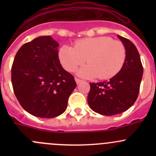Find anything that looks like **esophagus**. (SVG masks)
<instances>
[{"instance_id": "1", "label": "esophagus", "mask_w": 156, "mask_h": 156, "mask_svg": "<svg viewBox=\"0 0 156 156\" xmlns=\"http://www.w3.org/2000/svg\"><path fill=\"white\" fill-rule=\"evenodd\" d=\"M75 81H76L77 84H79L80 82H81V81H82V80L79 79V78H75Z\"/></svg>"}]
</instances>
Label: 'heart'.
Here are the masks:
<instances>
[{
  "label": "heart",
  "mask_w": 156,
  "mask_h": 156,
  "mask_svg": "<svg viewBox=\"0 0 156 156\" xmlns=\"http://www.w3.org/2000/svg\"><path fill=\"white\" fill-rule=\"evenodd\" d=\"M58 56L62 67L68 72L75 71L87 59L89 64L78 71L80 76L108 79L123 67L126 49L121 41L102 36L77 41L74 48L63 45L59 48Z\"/></svg>",
  "instance_id": "obj_1"
}]
</instances>
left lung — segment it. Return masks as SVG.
Listing matches in <instances>:
<instances>
[{
	"instance_id": "1",
	"label": "left lung",
	"mask_w": 156,
	"mask_h": 156,
	"mask_svg": "<svg viewBox=\"0 0 156 156\" xmlns=\"http://www.w3.org/2000/svg\"><path fill=\"white\" fill-rule=\"evenodd\" d=\"M126 49L123 67L109 81L90 83L88 105L93 111L103 115H114L128 109L137 99L144 68L139 52L130 41L120 35Z\"/></svg>"
}]
</instances>
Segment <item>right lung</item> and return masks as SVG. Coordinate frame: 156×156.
<instances>
[{
	"label": "right lung",
	"mask_w": 156,
	"mask_h": 156,
	"mask_svg": "<svg viewBox=\"0 0 156 156\" xmlns=\"http://www.w3.org/2000/svg\"><path fill=\"white\" fill-rule=\"evenodd\" d=\"M59 46L50 36H41L23 44L14 58V94L22 107L36 117L51 119L62 114L76 87L73 75L59 62Z\"/></svg>",
	"instance_id": "1"
}]
</instances>
